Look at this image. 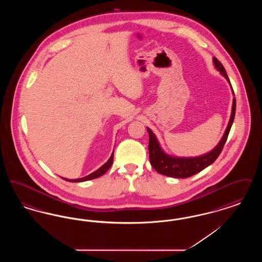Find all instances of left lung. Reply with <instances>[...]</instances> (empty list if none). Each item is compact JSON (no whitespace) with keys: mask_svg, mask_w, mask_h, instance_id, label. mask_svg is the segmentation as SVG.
I'll list each match as a JSON object with an SVG mask.
<instances>
[{"mask_svg":"<svg viewBox=\"0 0 262 262\" xmlns=\"http://www.w3.org/2000/svg\"><path fill=\"white\" fill-rule=\"evenodd\" d=\"M213 62L217 71L220 72V74L224 75L225 78L228 80L230 83L229 77L226 73V70L223 67V64L219 62L216 58H213ZM231 85V83H230ZM232 88V85H231ZM232 92L234 94V90L232 88ZM235 95V94H234ZM236 114V98L233 99V106H232V113L230 117L229 124L227 125V128L225 130L224 136L221 138L220 142L217 144L214 149H212L210 152L200 155L198 157H174L166 152L161 148L159 141L153 132L147 127V132L149 135V145H148V150H149V160L150 164L152 167L157 171L159 174H165L168 177L172 178H178V179H184V178H188L193 174H198L201 172L203 169L208 167L214 162L220 153L222 152V149L224 147L225 142L228 138L231 126L233 125L234 118Z\"/></svg>","mask_w":262,"mask_h":262,"instance_id":"1","label":"left lung"}]
</instances>
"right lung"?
Listing matches in <instances>:
<instances>
[{
  "label": "right lung",
  "instance_id": "1",
  "mask_svg": "<svg viewBox=\"0 0 262 262\" xmlns=\"http://www.w3.org/2000/svg\"><path fill=\"white\" fill-rule=\"evenodd\" d=\"M113 158H114V152L111 155V157L109 158V160L107 162L105 163L103 166H101L98 170H96L95 172L91 173L90 174H88L86 177H83V178H79V179H75V180H69V179H66V178H62L64 181H69V182H72V183H79V182H85V181H89V180H93V179H96V178H99L101 176L105 174L112 166L113 164Z\"/></svg>",
  "mask_w": 262,
  "mask_h": 262
}]
</instances>
